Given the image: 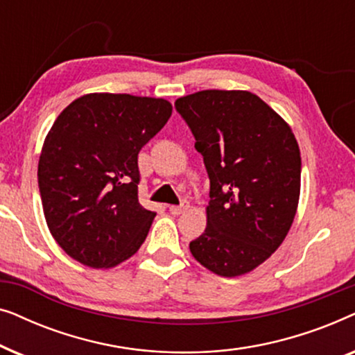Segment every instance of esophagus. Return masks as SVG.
<instances>
[{"instance_id":"esophagus-1","label":"esophagus","mask_w":355,"mask_h":355,"mask_svg":"<svg viewBox=\"0 0 355 355\" xmlns=\"http://www.w3.org/2000/svg\"><path fill=\"white\" fill-rule=\"evenodd\" d=\"M189 207H191V203H189L187 200H182L181 205H171V207H169V211H171L173 215H181V213L189 210Z\"/></svg>"}]
</instances>
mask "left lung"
Segmentation results:
<instances>
[{
    "instance_id": "1",
    "label": "left lung",
    "mask_w": 355,
    "mask_h": 355,
    "mask_svg": "<svg viewBox=\"0 0 355 355\" xmlns=\"http://www.w3.org/2000/svg\"><path fill=\"white\" fill-rule=\"evenodd\" d=\"M210 178L205 232L189 249L211 273L234 278L270 259L293 226L300 150L289 124L247 90L176 100Z\"/></svg>"
}]
</instances>
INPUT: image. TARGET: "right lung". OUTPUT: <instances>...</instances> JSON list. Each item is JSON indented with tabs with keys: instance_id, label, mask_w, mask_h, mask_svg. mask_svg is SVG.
I'll use <instances>...</instances> for the list:
<instances>
[{
	"instance_id": "obj_1",
	"label": "right lung",
	"mask_w": 355,
	"mask_h": 355,
	"mask_svg": "<svg viewBox=\"0 0 355 355\" xmlns=\"http://www.w3.org/2000/svg\"><path fill=\"white\" fill-rule=\"evenodd\" d=\"M171 113L163 98L87 94L51 125L38 159L43 213L82 265L113 268L144 244L157 213L139 203L137 157Z\"/></svg>"
}]
</instances>
